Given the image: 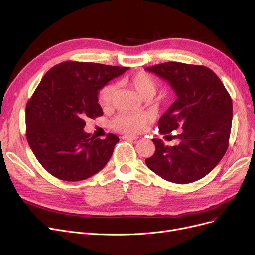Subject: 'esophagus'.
Instances as JSON below:
<instances>
[{
	"instance_id": "34e87169",
	"label": "esophagus",
	"mask_w": 255,
	"mask_h": 255,
	"mask_svg": "<svg viewBox=\"0 0 255 255\" xmlns=\"http://www.w3.org/2000/svg\"><path fill=\"white\" fill-rule=\"evenodd\" d=\"M123 139H125V140H127V139H130V140H135V139H137L138 137L137 136H134V135H123V137H122Z\"/></svg>"
}]
</instances>
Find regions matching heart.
<instances>
[{
  "instance_id": "1",
  "label": "heart",
  "mask_w": 255,
  "mask_h": 255,
  "mask_svg": "<svg viewBox=\"0 0 255 255\" xmlns=\"http://www.w3.org/2000/svg\"><path fill=\"white\" fill-rule=\"evenodd\" d=\"M124 83L130 85L138 95L143 99L152 98L158 88V84L153 76L146 72H139L128 79H124ZM117 95V87L114 84L104 86L99 92V102L104 107L109 109L115 101ZM148 123V117L143 114H120L113 120V127L121 132L134 134L142 131Z\"/></svg>"
}]
</instances>
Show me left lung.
<instances>
[{"mask_svg": "<svg viewBox=\"0 0 255 255\" xmlns=\"http://www.w3.org/2000/svg\"><path fill=\"white\" fill-rule=\"evenodd\" d=\"M145 70L163 78L177 99L159 119L161 134L182 129L178 145L154 138L145 164L162 179L188 184L206 177L224 156L232 129L233 102L220 78L205 66L167 62Z\"/></svg>", "mask_w": 255, "mask_h": 255, "instance_id": "left-lung-1", "label": "left lung"}]
</instances>
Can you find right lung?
<instances>
[{
  "mask_svg": "<svg viewBox=\"0 0 255 255\" xmlns=\"http://www.w3.org/2000/svg\"><path fill=\"white\" fill-rule=\"evenodd\" d=\"M127 67L67 61L49 69L25 107L26 139L50 175L67 182L86 180L111 159L119 137H91L85 119L103 115L98 92Z\"/></svg>",
  "mask_w": 255,
  "mask_h": 255,
  "instance_id": "right-lung-1",
  "label": "right lung"
}]
</instances>
